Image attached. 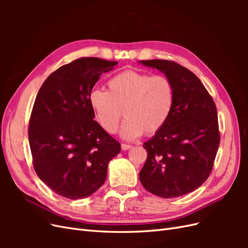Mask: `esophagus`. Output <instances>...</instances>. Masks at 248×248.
<instances>
[{
	"label": "esophagus",
	"mask_w": 248,
	"mask_h": 248,
	"mask_svg": "<svg viewBox=\"0 0 248 248\" xmlns=\"http://www.w3.org/2000/svg\"><path fill=\"white\" fill-rule=\"evenodd\" d=\"M121 148H122V150H123V151H126V150H128V149H130V148H131V145H127V144H122V145H121Z\"/></svg>",
	"instance_id": "obj_1"
}]
</instances>
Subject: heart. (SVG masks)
Masks as SVG:
<instances>
[{
	"mask_svg": "<svg viewBox=\"0 0 248 248\" xmlns=\"http://www.w3.org/2000/svg\"><path fill=\"white\" fill-rule=\"evenodd\" d=\"M108 91L94 89L89 95L90 107L97 121L108 133H115L122 117L120 136L134 140L159 131L168 122L175 103V89L164 76L126 70L108 81Z\"/></svg>",
	"mask_w": 248,
	"mask_h": 248,
	"instance_id": "1",
	"label": "heart"
}]
</instances>
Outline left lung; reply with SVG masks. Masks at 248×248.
<instances>
[{
    "label": "left lung",
    "mask_w": 248,
    "mask_h": 248,
    "mask_svg": "<svg viewBox=\"0 0 248 248\" xmlns=\"http://www.w3.org/2000/svg\"><path fill=\"white\" fill-rule=\"evenodd\" d=\"M139 63L162 72L175 89L168 122L144 142L148 156L139 175L140 183L157 197H181L198 189L212 170L220 140L215 103L185 67L167 60Z\"/></svg>",
    "instance_id": "8db88e82"
}]
</instances>
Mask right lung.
Wrapping results in <instances>:
<instances>
[{"mask_svg": "<svg viewBox=\"0 0 248 248\" xmlns=\"http://www.w3.org/2000/svg\"><path fill=\"white\" fill-rule=\"evenodd\" d=\"M118 62L80 58L60 67L43 82L30 119L29 142L36 174L70 200L100 188L108 162L121 145L94 121L89 95L102 73Z\"/></svg>", "mask_w": 248, "mask_h": 248, "instance_id": "right-lung-1", "label": "right lung"}]
</instances>
